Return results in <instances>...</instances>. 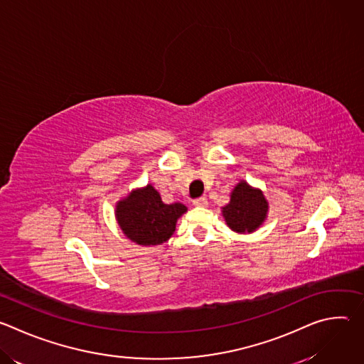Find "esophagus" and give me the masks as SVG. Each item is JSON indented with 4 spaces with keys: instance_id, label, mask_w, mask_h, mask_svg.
Here are the masks:
<instances>
[{
    "instance_id": "esophagus-1",
    "label": "esophagus",
    "mask_w": 364,
    "mask_h": 364,
    "mask_svg": "<svg viewBox=\"0 0 364 364\" xmlns=\"http://www.w3.org/2000/svg\"><path fill=\"white\" fill-rule=\"evenodd\" d=\"M193 204H194L196 207H207V198H205V197L196 198V200L193 201Z\"/></svg>"
}]
</instances>
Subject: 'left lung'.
I'll use <instances>...</instances> for the list:
<instances>
[{"label":"left lung","instance_id":"1","mask_svg":"<svg viewBox=\"0 0 364 364\" xmlns=\"http://www.w3.org/2000/svg\"><path fill=\"white\" fill-rule=\"evenodd\" d=\"M269 203L264 191L240 180L230 193V201L222 207L228 228L236 233H253L268 218Z\"/></svg>","mask_w":364,"mask_h":364}]
</instances>
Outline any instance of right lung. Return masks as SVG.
Wrapping results in <instances>:
<instances>
[{"instance_id": "add662e5", "label": "right lung", "mask_w": 364, "mask_h": 364, "mask_svg": "<svg viewBox=\"0 0 364 364\" xmlns=\"http://www.w3.org/2000/svg\"><path fill=\"white\" fill-rule=\"evenodd\" d=\"M187 212L183 203L166 204L157 188H134L115 204V219L122 233L136 245L159 246L167 242L177 220Z\"/></svg>"}]
</instances>
